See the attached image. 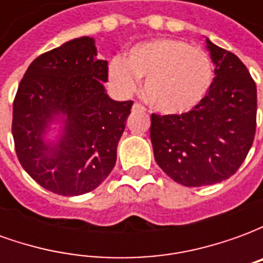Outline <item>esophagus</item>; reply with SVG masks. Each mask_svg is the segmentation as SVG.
Here are the masks:
<instances>
[{
    "mask_svg": "<svg viewBox=\"0 0 263 263\" xmlns=\"http://www.w3.org/2000/svg\"><path fill=\"white\" fill-rule=\"evenodd\" d=\"M132 111H139V112H145L146 109H145V107H143V105H141L139 103H135L134 105H132Z\"/></svg>",
    "mask_w": 263,
    "mask_h": 263,
    "instance_id": "obj_1",
    "label": "esophagus"
}]
</instances>
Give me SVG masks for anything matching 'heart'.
Returning <instances> with one entry per match:
<instances>
[{
    "mask_svg": "<svg viewBox=\"0 0 263 263\" xmlns=\"http://www.w3.org/2000/svg\"><path fill=\"white\" fill-rule=\"evenodd\" d=\"M109 79L121 91H132L145 79L143 94L156 111L182 115L209 96L214 67L204 50L179 39H154L135 45L125 60H111Z\"/></svg>",
    "mask_w": 263,
    "mask_h": 263,
    "instance_id": "heart-1",
    "label": "heart"
}]
</instances>
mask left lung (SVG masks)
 Masks as SVG:
<instances>
[{
  "label": "left lung",
  "instance_id": "1",
  "mask_svg": "<svg viewBox=\"0 0 263 263\" xmlns=\"http://www.w3.org/2000/svg\"><path fill=\"white\" fill-rule=\"evenodd\" d=\"M205 46L215 65L205 100L187 114L151 117L156 163L187 187L231 177L247 158L256 129V86L247 66L210 39Z\"/></svg>",
  "mask_w": 263,
  "mask_h": 263
}]
</instances>
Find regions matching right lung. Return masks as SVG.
<instances>
[{
	"label": "right lung",
	"mask_w": 263,
	"mask_h": 263,
	"mask_svg": "<svg viewBox=\"0 0 263 263\" xmlns=\"http://www.w3.org/2000/svg\"><path fill=\"white\" fill-rule=\"evenodd\" d=\"M108 63L81 36L41 54L21 80L12 109L15 151L28 175L60 196L88 193L107 179L132 101L105 92ZM62 124L56 141L46 135Z\"/></svg>",
	"instance_id": "right-lung-1"
}]
</instances>
